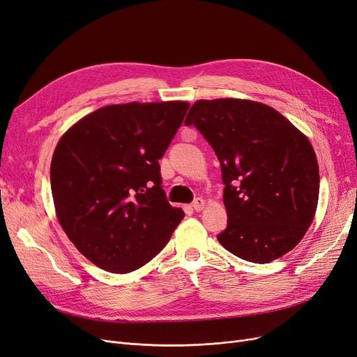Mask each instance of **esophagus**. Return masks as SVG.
Here are the masks:
<instances>
[{"label": "esophagus", "instance_id": "obj_1", "mask_svg": "<svg viewBox=\"0 0 357 357\" xmlns=\"http://www.w3.org/2000/svg\"><path fill=\"white\" fill-rule=\"evenodd\" d=\"M204 206H206V202L203 199H195L192 202V208L195 210V212H202V210L204 208Z\"/></svg>", "mask_w": 357, "mask_h": 357}]
</instances>
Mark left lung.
Returning <instances> with one entry per match:
<instances>
[{
	"instance_id": "1",
	"label": "left lung",
	"mask_w": 357,
	"mask_h": 357,
	"mask_svg": "<svg viewBox=\"0 0 357 357\" xmlns=\"http://www.w3.org/2000/svg\"><path fill=\"white\" fill-rule=\"evenodd\" d=\"M194 125L218 155L228 225L218 241L247 261L269 263L300 243L319 197V167L310 141L266 104L197 101Z\"/></svg>"
}]
</instances>
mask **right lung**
<instances>
[{
	"label": "right lung",
	"instance_id": "add662e5",
	"mask_svg": "<svg viewBox=\"0 0 357 357\" xmlns=\"http://www.w3.org/2000/svg\"><path fill=\"white\" fill-rule=\"evenodd\" d=\"M188 102H128L98 109L59 141L51 191L60 225L88 260L113 273L162 252L185 216L172 207L158 160Z\"/></svg>",
	"mask_w": 357,
	"mask_h": 357
}]
</instances>
